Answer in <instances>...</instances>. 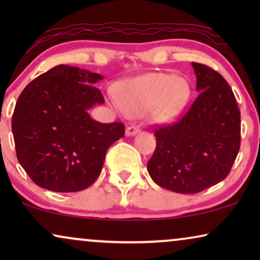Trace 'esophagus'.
Returning a JSON list of instances; mask_svg holds the SVG:
<instances>
[{"label": "esophagus", "instance_id": "1", "mask_svg": "<svg viewBox=\"0 0 260 260\" xmlns=\"http://www.w3.org/2000/svg\"><path fill=\"white\" fill-rule=\"evenodd\" d=\"M141 131V129L138 126H136V125H130V126H127L126 127V130H125V135L127 137L129 136H135V135L136 134H138Z\"/></svg>", "mask_w": 260, "mask_h": 260}]
</instances>
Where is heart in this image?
I'll return each instance as SVG.
<instances>
[{"label":"heart","instance_id":"heart-1","mask_svg":"<svg viewBox=\"0 0 260 260\" xmlns=\"http://www.w3.org/2000/svg\"><path fill=\"white\" fill-rule=\"evenodd\" d=\"M190 95L186 80L169 73H151L125 83L124 91H112V101L129 115L150 112L159 122H168L182 111Z\"/></svg>","mask_w":260,"mask_h":260}]
</instances>
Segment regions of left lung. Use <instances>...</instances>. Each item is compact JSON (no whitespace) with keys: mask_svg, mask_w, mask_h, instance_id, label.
I'll return each mask as SVG.
<instances>
[{"mask_svg":"<svg viewBox=\"0 0 260 260\" xmlns=\"http://www.w3.org/2000/svg\"><path fill=\"white\" fill-rule=\"evenodd\" d=\"M197 99L179 122L155 131L148 161L155 183L175 193L195 194L226 179L240 149V111L221 74L191 62Z\"/></svg>","mask_w":260,"mask_h":260,"instance_id":"8db88e82","label":"left lung"}]
</instances>
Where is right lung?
Masks as SVG:
<instances>
[{"label":"right lung","mask_w":260,"mask_h":260,"mask_svg":"<svg viewBox=\"0 0 260 260\" xmlns=\"http://www.w3.org/2000/svg\"><path fill=\"white\" fill-rule=\"evenodd\" d=\"M102 79L87 70L58 65L21 92L12 118L16 156L39 187L71 193L91 186L108 149L124 136V124L99 123L87 112L105 102L93 86Z\"/></svg>","instance_id":"obj_1"}]
</instances>
